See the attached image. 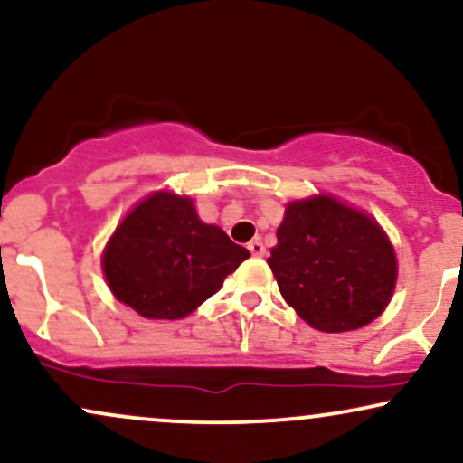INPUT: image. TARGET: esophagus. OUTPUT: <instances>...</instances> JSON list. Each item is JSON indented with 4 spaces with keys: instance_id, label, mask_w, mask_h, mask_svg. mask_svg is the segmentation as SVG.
<instances>
[{
    "instance_id": "esophagus-1",
    "label": "esophagus",
    "mask_w": 463,
    "mask_h": 463,
    "mask_svg": "<svg viewBox=\"0 0 463 463\" xmlns=\"http://www.w3.org/2000/svg\"><path fill=\"white\" fill-rule=\"evenodd\" d=\"M248 250H250V254H252V257H263V254H265V246H263L261 239H252V241L248 243Z\"/></svg>"
}]
</instances>
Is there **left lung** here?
<instances>
[{
    "label": "left lung",
    "instance_id": "left-lung-1",
    "mask_svg": "<svg viewBox=\"0 0 463 463\" xmlns=\"http://www.w3.org/2000/svg\"><path fill=\"white\" fill-rule=\"evenodd\" d=\"M276 237L268 265L287 305L309 326L346 333L387 309L398 259L368 211L331 194L291 200Z\"/></svg>",
    "mask_w": 463,
    "mask_h": 463
}]
</instances>
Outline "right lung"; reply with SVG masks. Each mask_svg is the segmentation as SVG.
I'll list each match as a JSON object with an SVG mask.
<instances>
[{"mask_svg": "<svg viewBox=\"0 0 463 463\" xmlns=\"http://www.w3.org/2000/svg\"><path fill=\"white\" fill-rule=\"evenodd\" d=\"M250 257L206 224L191 195L152 191L121 217L102 250L110 294L147 320H183Z\"/></svg>", "mask_w": 463, "mask_h": 463, "instance_id": "1", "label": "right lung"}]
</instances>
